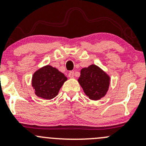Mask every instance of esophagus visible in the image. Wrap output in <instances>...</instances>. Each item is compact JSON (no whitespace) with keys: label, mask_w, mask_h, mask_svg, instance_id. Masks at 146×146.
<instances>
[{"label":"esophagus","mask_w":146,"mask_h":146,"mask_svg":"<svg viewBox=\"0 0 146 146\" xmlns=\"http://www.w3.org/2000/svg\"><path fill=\"white\" fill-rule=\"evenodd\" d=\"M74 71H70L69 73H68V77H69L70 78H74Z\"/></svg>","instance_id":"obj_1"}]
</instances>
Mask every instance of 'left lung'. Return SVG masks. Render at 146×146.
Wrapping results in <instances>:
<instances>
[{
  "instance_id": "1",
  "label": "left lung",
  "mask_w": 146,
  "mask_h": 146,
  "mask_svg": "<svg viewBox=\"0 0 146 146\" xmlns=\"http://www.w3.org/2000/svg\"><path fill=\"white\" fill-rule=\"evenodd\" d=\"M109 77L95 65L81 70L78 82L84 93L92 100H98L106 93L109 86Z\"/></svg>"
}]
</instances>
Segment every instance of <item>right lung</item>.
<instances>
[{
  "instance_id": "add662e5",
  "label": "right lung",
  "mask_w": 146,
  "mask_h": 146,
  "mask_svg": "<svg viewBox=\"0 0 146 146\" xmlns=\"http://www.w3.org/2000/svg\"><path fill=\"white\" fill-rule=\"evenodd\" d=\"M67 78L56 68L47 65L38 70L33 74L32 86L38 97L51 100L58 92Z\"/></svg>"
}]
</instances>
